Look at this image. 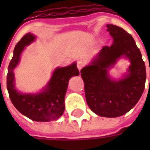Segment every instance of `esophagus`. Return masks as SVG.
Instances as JSON below:
<instances>
[{
  "label": "esophagus",
  "mask_w": 150,
  "mask_h": 150,
  "mask_svg": "<svg viewBox=\"0 0 150 150\" xmlns=\"http://www.w3.org/2000/svg\"><path fill=\"white\" fill-rule=\"evenodd\" d=\"M83 67H84V64L82 63V62H78V64H77V68H78V69H79V71H81L82 70V68H83Z\"/></svg>",
  "instance_id": "obj_1"
}]
</instances>
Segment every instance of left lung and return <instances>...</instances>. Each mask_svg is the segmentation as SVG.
<instances>
[{"label":"left lung","instance_id":"8db88e82","mask_svg":"<svg viewBox=\"0 0 150 150\" xmlns=\"http://www.w3.org/2000/svg\"><path fill=\"white\" fill-rule=\"evenodd\" d=\"M107 27L114 42L110 47H103L90 64L82 68L81 76L89 108L99 116L117 117L129 111L139 100L146 71L132 36L121 27L111 24ZM121 56L130 61L129 73L122 80H113L108 71Z\"/></svg>","mask_w":150,"mask_h":150}]
</instances>
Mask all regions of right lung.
I'll return each instance as SVG.
<instances>
[{"label":"right lung","instance_id":"right-lung-1","mask_svg":"<svg viewBox=\"0 0 150 150\" xmlns=\"http://www.w3.org/2000/svg\"><path fill=\"white\" fill-rule=\"evenodd\" d=\"M35 39L36 36L29 33L15 46L13 57L8 68L7 89L11 101L21 114L33 121L47 122L58 119L63 114L68 81L72 76L79 75V71L76 63L68 67L57 68L54 70L47 85L40 93H19L15 87L13 70L19 62L20 56L25 47L33 43Z\"/></svg>","mask_w":150,"mask_h":150}]
</instances>
